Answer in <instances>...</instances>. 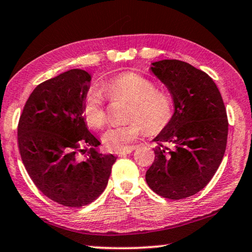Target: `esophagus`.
Segmentation results:
<instances>
[{"label":"esophagus","mask_w":252,"mask_h":252,"mask_svg":"<svg viewBox=\"0 0 252 252\" xmlns=\"http://www.w3.org/2000/svg\"><path fill=\"white\" fill-rule=\"evenodd\" d=\"M132 150H133V149H132V148H127V149H126V150L118 151V152H116V153H117V155H118L119 157H125V156H126V155H129V153H131Z\"/></svg>","instance_id":"34e87169"}]
</instances>
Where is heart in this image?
I'll return each instance as SVG.
<instances>
[{"mask_svg": "<svg viewBox=\"0 0 252 252\" xmlns=\"http://www.w3.org/2000/svg\"><path fill=\"white\" fill-rule=\"evenodd\" d=\"M103 91L110 99L131 101L126 125L111 126L102 135L104 146L112 151L129 148L144 130L157 134L171 122L174 113L171 97L158 90L155 82L136 72H122L103 84ZM82 116L90 126L99 129L105 123L106 110L103 93L91 89L82 102Z\"/></svg>", "mask_w": 252, "mask_h": 252, "instance_id": "1", "label": "heart"}]
</instances>
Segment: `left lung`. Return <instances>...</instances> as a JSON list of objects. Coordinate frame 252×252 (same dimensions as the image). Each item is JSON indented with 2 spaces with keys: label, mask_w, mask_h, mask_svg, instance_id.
Instances as JSON below:
<instances>
[{
  "label": "left lung",
  "mask_w": 252,
  "mask_h": 252,
  "mask_svg": "<svg viewBox=\"0 0 252 252\" xmlns=\"http://www.w3.org/2000/svg\"><path fill=\"white\" fill-rule=\"evenodd\" d=\"M151 70L171 93V122L155 138V161L146 173L149 187L171 200L206 187L222 161L228 119L222 96L206 72L179 60L152 63Z\"/></svg>",
  "instance_id": "1"
}]
</instances>
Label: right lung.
I'll return each instance as SVG.
<instances>
[{"mask_svg":"<svg viewBox=\"0 0 252 252\" xmlns=\"http://www.w3.org/2000/svg\"><path fill=\"white\" fill-rule=\"evenodd\" d=\"M91 75L73 69L46 80L30 94L18 126L23 164L42 193L80 208L103 192L117 158L102 155L85 125L82 102Z\"/></svg>","mask_w":252,"mask_h":252,"instance_id":"right-lung-1","label":"right lung"}]
</instances>
